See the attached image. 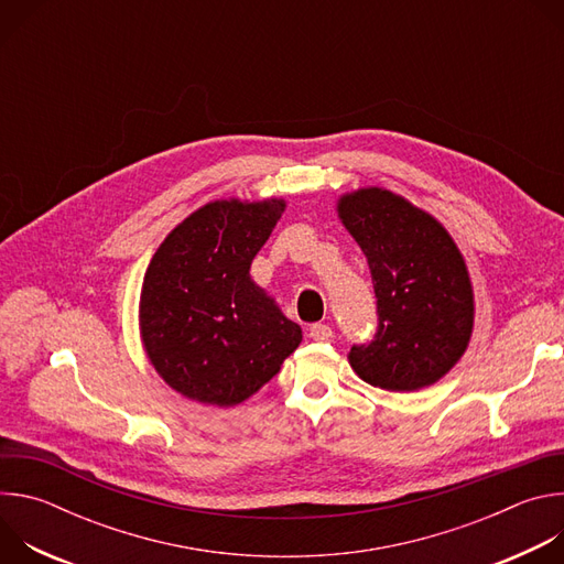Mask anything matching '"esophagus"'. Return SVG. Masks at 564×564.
Masks as SVG:
<instances>
[{
    "instance_id": "1",
    "label": "esophagus",
    "mask_w": 564,
    "mask_h": 564,
    "mask_svg": "<svg viewBox=\"0 0 564 564\" xmlns=\"http://www.w3.org/2000/svg\"><path fill=\"white\" fill-rule=\"evenodd\" d=\"M333 335H335L333 328L326 326V324H312V326H310V337H312L314 341H330Z\"/></svg>"
}]
</instances>
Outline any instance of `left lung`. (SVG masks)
Returning a JSON list of instances; mask_svg holds the SVG:
<instances>
[{"mask_svg":"<svg viewBox=\"0 0 564 564\" xmlns=\"http://www.w3.org/2000/svg\"><path fill=\"white\" fill-rule=\"evenodd\" d=\"M339 216L368 259L377 296V333L350 348V366L383 390L435 383L473 330V290L453 238L431 214L379 187L344 196Z\"/></svg>","mask_w":564,"mask_h":564,"instance_id":"1","label":"left lung"}]
</instances>
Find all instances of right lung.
Masks as SVG:
<instances>
[{
    "instance_id": "add662e5",
    "label": "right lung",
    "mask_w": 564,
    "mask_h": 564,
    "mask_svg": "<svg viewBox=\"0 0 564 564\" xmlns=\"http://www.w3.org/2000/svg\"><path fill=\"white\" fill-rule=\"evenodd\" d=\"M283 207V200L209 203L153 254L140 330L153 368L181 394L240 404L301 344V328L250 279Z\"/></svg>"
}]
</instances>
